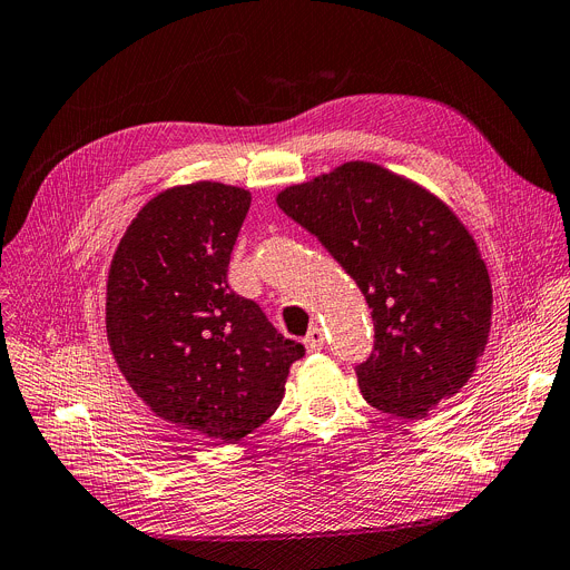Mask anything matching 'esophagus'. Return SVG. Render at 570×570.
Returning <instances> with one entry per match:
<instances>
[{"label": "esophagus", "instance_id": "obj_1", "mask_svg": "<svg viewBox=\"0 0 570 570\" xmlns=\"http://www.w3.org/2000/svg\"><path fill=\"white\" fill-rule=\"evenodd\" d=\"M305 346H307V351H309V353L321 351V348L325 346V334H323V330H321L318 325H314V327L307 332V336H305Z\"/></svg>", "mask_w": 570, "mask_h": 570}]
</instances>
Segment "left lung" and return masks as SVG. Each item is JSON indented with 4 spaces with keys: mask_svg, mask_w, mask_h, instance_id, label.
<instances>
[{
    "mask_svg": "<svg viewBox=\"0 0 570 570\" xmlns=\"http://www.w3.org/2000/svg\"><path fill=\"white\" fill-rule=\"evenodd\" d=\"M277 206L360 286L373 348L355 366L377 410L420 420L456 394L481 357L492 291L461 219L424 187L371 163H348L286 187Z\"/></svg>",
    "mask_w": 570,
    "mask_h": 570,
    "instance_id": "1",
    "label": "left lung"
}]
</instances>
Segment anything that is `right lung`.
Listing matches in <instances>:
<instances>
[{
  "instance_id": "right-lung-1",
  "label": "right lung",
  "mask_w": 570,
  "mask_h": 570,
  "mask_svg": "<svg viewBox=\"0 0 570 570\" xmlns=\"http://www.w3.org/2000/svg\"><path fill=\"white\" fill-rule=\"evenodd\" d=\"M252 197L195 183L150 199L107 279V338L135 394L163 420L240 440L277 410L305 346L284 338L226 273Z\"/></svg>"
}]
</instances>
